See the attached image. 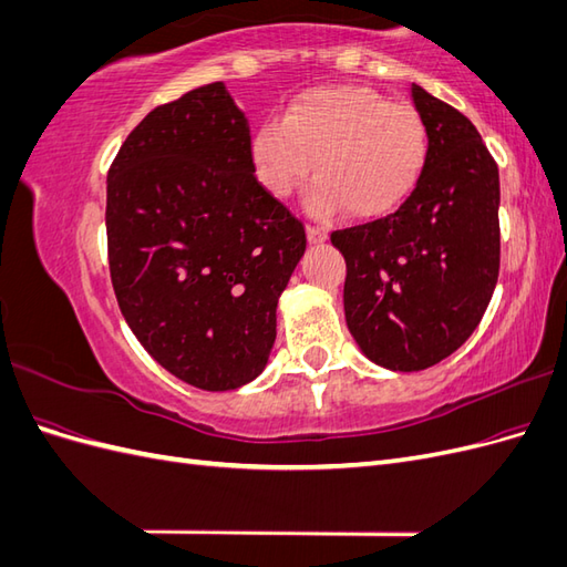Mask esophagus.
Here are the masks:
<instances>
[{
	"label": "esophagus",
	"instance_id": "34e87169",
	"mask_svg": "<svg viewBox=\"0 0 567 567\" xmlns=\"http://www.w3.org/2000/svg\"><path fill=\"white\" fill-rule=\"evenodd\" d=\"M307 241L310 244H323V241H329V231L326 229H319V227H307Z\"/></svg>",
	"mask_w": 567,
	"mask_h": 567
}]
</instances>
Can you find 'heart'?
<instances>
[{
    "mask_svg": "<svg viewBox=\"0 0 567 567\" xmlns=\"http://www.w3.org/2000/svg\"><path fill=\"white\" fill-rule=\"evenodd\" d=\"M431 156L423 117L369 87H319L290 101L284 117L255 130V177L288 198L312 173L307 208L331 217L346 205L357 219L398 210L416 192Z\"/></svg>",
    "mask_w": 567,
    "mask_h": 567,
    "instance_id": "b5f03b06",
    "label": "heart"
}]
</instances>
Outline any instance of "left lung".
<instances>
[{
	"mask_svg": "<svg viewBox=\"0 0 567 567\" xmlns=\"http://www.w3.org/2000/svg\"><path fill=\"white\" fill-rule=\"evenodd\" d=\"M431 136L425 173L394 215L336 231L346 321L367 359L423 371L471 338L499 277V169L471 120L411 84Z\"/></svg>",
	"mask_w": 567,
	"mask_h": 567,
	"instance_id": "left-lung-1",
	"label": "left lung"
}]
</instances>
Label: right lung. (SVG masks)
<instances>
[{"instance_id":"1","label":"right lung","mask_w":567,"mask_h":567,"mask_svg":"<svg viewBox=\"0 0 567 567\" xmlns=\"http://www.w3.org/2000/svg\"><path fill=\"white\" fill-rule=\"evenodd\" d=\"M106 231L120 312L165 371L210 392L265 371L307 238L255 179L248 117L225 82L132 130L109 173Z\"/></svg>"}]
</instances>
